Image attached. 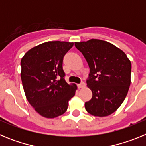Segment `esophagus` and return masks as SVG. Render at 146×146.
<instances>
[{
  "instance_id": "1",
  "label": "esophagus",
  "mask_w": 146,
  "mask_h": 146,
  "mask_svg": "<svg viewBox=\"0 0 146 146\" xmlns=\"http://www.w3.org/2000/svg\"><path fill=\"white\" fill-rule=\"evenodd\" d=\"M77 86H78V88H83L86 86V84H85L84 82H82L80 84L77 85Z\"/></svg>"
}]
</instances>
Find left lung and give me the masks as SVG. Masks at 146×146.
Here are the masks:
<instances>
[{
  "label": "left lung",
  "instance_id": "obj_1",
  "mask_svg": "<svg viewBox=\"0 0 146 146\" xmlns=\"http://www.w3.org/2000/svg\"><path fill=\"white\" fill-rule=\"evenodd\" d=\"M90 68L87 86L92 98L85 103L86 111L104 117L118 109L131 83V64L126 54L113 44L99 39L74 42Z\"/></svg>",
  "mask_w": 146,
  "mask_h": 146
}]
</instances>
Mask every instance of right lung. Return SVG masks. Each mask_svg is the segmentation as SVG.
Segmentation results:
<instances>
[{"label": "right lung", "mask_w": 146, "mask_h": 146, "mask_svg": "<svg viewBox=\"0 0 146 146\" xmlns=\"http://www.w3.org/2000/svg\"><path fill=\"white\" fill-rule=\"evenodd\" d=\"M73 42H47L29 50L21 59V80L25 96L40 115L54 118L64 114L77 86L64 80L63 58Z\"/></svg>", "instance_id": "right-lung-1"}]
</instances>
